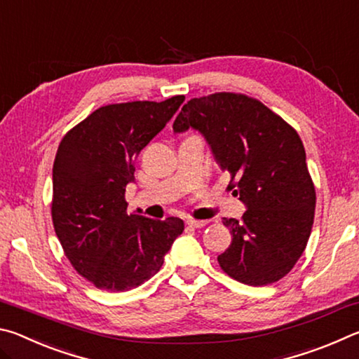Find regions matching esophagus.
<instances>
[{"label":"esophagus","instance_id":"obj_1","mask_svg":"<svg viewBox=\"0 0 359 359\" xmlns=\"http://www.w3.org/2000/svg\"><path fill=\"white\" fill-rule=\"evenodd\" d=\"M187 224H188V226H191V228H203V226H205V224H208V222H205V220H193V218H188Z\"/></svg>","mask_w":359,"mask_h":359}]
</instances>
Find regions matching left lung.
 <instances>
[{"mask_svg":"<svg viewBox=\"0 0 359 359\" xmlns=\"http://www.w3.org/2000/svg\"><path fill=\"white\" fill-rule=\"evenodd\" d=\"M190 128L231 174L247 209L242 220L223 218L233 241L218 255L220 267L252 287L280 280L307 245L317 199L299 136L263 102L236 93L188 101L172 130Z\"/></svg>","mask_w":359,"mask_h":359,"instance_id":"1","label":"left lung"}]
</instances>
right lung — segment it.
Returning <instances> with one entry per match:
<instances>
[{
  "label": "right lung",
  "instance_id": "obj_1",
  "mask_svg": "<svg viewBox=\"0 0 359 359\" xmlns=\"http://www.w3.org/2000/svg\"><path fill=\"white\" fill-rule=\"evenodd\" d=\"M185 96L96 109L60 142L53 163L52 220L79 274L106 291H128L154 277L184 231L177 217L126 214L135 161Z\"/></svg>",
  "mask_w": 359,
  "mask_h": 359
}]
</instances>
